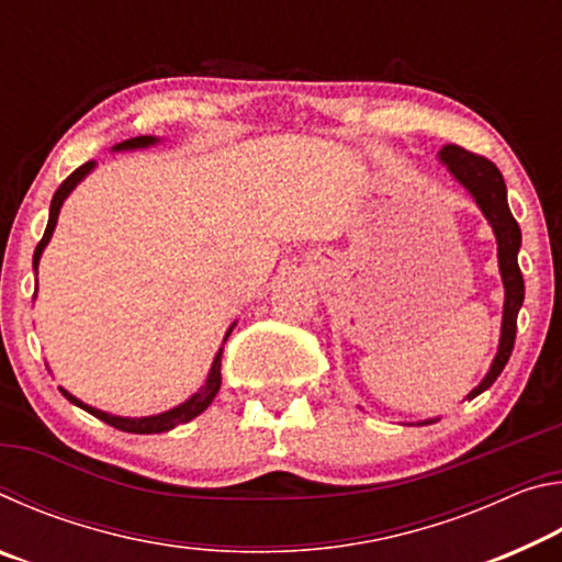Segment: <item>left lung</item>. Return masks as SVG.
<instances>
[{
	"label": "left lung",
	"mask_w": 562,
	"mask_h": 562,
	"mask_svg": "<svg viewBox=\"0 0 562 562\" xmlns=\"http://www.w3.org/2000/svg\"><path fill=\"white\" fill-rule=\"evenodd\" d=\"M439 160L449 168V173L459 180L465 190H469L475 205L481 207V213L486 215V221L491 223L493 235H496V243H498V270L503 278V288H506L498 351L488 369V374L483 376V382L469 394V398H475L496 382L498 374L503 372V367L508 364L513 345H516V329H518L516 322H518L522 297H526V284H522V274L518 268L520 227L508 207L506 180H503L501 170L493 166L488 158L475 156L461 146H443L439 150ZM434 422L436 418H429V422H422V424H434Z\"/></svg>",
	"instance_id": "obj_1"
}]
</instances>
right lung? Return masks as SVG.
<instances>
[{
    "mask_svg": "<svg viewBox=\"0 0 562 562\" xmlns=\"http://www.w3.org/2000/svg\"><path fill=\"white\" fill-rule=\"evenodd\" d=\"M158 144L156 136H136V138H128L123 140V144L113 146V150H133V148H148ZM93 160H89V164H83L74 170V173L64 180V183L59 186V190H56L54 198H52V207H49V223H46V231H44V237L40 240V245H36L34 250V270L40 268V260H42V252L44 247L49 245L52 235H54V227H56V221H59V211L66 198H69L71 190L81 183L83 178H87L91 170H93ZM235 327V322L231 325V329L225 331V339L223 345L227 341V337H231V331ZM221 357H223V347L217 349V355L213 359V367H211V374H207L205 384L201 386V392H195L190 398H186L183 404H178L173 408H168V412L164 414H156V416H140V418H128V416H113V414H106L101 412V408H93L89 404H83L81 398H76L74 394L66 392V389H61V394L69 398L71 404H76L79 408H83V412H89L91 416L101 418V422H106L109 426H113V429H121V431H128V434H160V431H170L176 429V426L180 424H188L190 418H195L198 414H203L207 406H211V402L215 398V394L221 392Z\"/></svg>",
    "mask_w": 562,
    "mask_h": 562,
    "instance_id": "right-lung-1",
    "label": "right lung"
}]
</instances>
